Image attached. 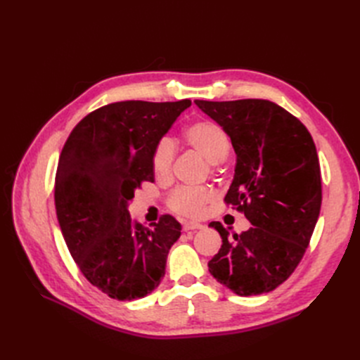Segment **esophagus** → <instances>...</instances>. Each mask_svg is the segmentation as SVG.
Listing matches in <instances>:
<instances>
[{
  "instance_id": "1",
  "label": "esophagus",
  "mask_w": 360,
  "mask_h": 360,
  "mask_svg": "<svg viewBox=\"0 0 360 360\" xmlns=\"http://www.w3.org/2000/svg\"><path fill=\"white\" fill-rule=\"evenodd\" d=\"M204 225L200 222H184L183 230L184 231H193V230H202Z\"/></svg>"
}]
</instances>
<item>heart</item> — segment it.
Here are the masks:
<instances>
[{"label": "heart", "mask_w": 360, "mask_h": 360, "mask_svg": "<svg viewBox=\"0 0 360 360\" xmlns=\"http://www.w3.org/2000/svg\"><path fill=\"white\" fill-rule=\"evenodd\" d=\"M184 139L191 148L216 167L224 162L231 150V139L225 129L212 120H200L184 130ZM174 144L168 138L159 139L151 153V168L158 179H168L174 160ZM214 198L209 188H179L168 197L169 209L184 216H198Z\"/></svg>", "instance_id": "heart-1"}]
</instances>
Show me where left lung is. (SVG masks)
<instances>
[{
	"mask_svg": "<svg viewBox=\"0 0 360 360\" xmlns=\"http://www.w3.org/2000/svg\"><path fill=\"white\" fill-rule=\"evenodd\" d=\"M231 138L237 163L225 202L252 224L233 234L209 226L222 246L209 271L238 296L274 291L303 258L321 207L317 148L300 120L264 99L195 101Z\"/></svg>",
	"mask_w": 360,
	"mask_h": 360,
	"instance_id": "8db88e82",
	"label": "left lung"
}]
</instances>
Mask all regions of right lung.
Listing matches in <instances>:
<instances>
[{
    "mask_svg": "<svg viewBox=\"0 0 360 360\" xmlns=\"http://www.w3.org/2000/svg\"><path fill=\"white\" fill-rule=\"evenodd\" d=\"M191 101L105 105L75 126L56 174V210L69 252L91 285L135 300L165 276L181 225L169 214L146 228L127 204L141 183L155 181L151 153Z\"/></svg>",
    "mask_w": 360,
    "mask_h": 360,
    "instance_id": "1",
    "label": "right lung"
}]
</instances>
